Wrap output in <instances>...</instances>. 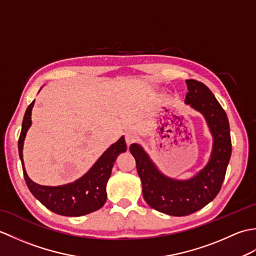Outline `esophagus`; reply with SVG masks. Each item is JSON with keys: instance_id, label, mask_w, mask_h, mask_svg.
<instances>
[{"instance_id": "34e87169", "label": "esophagus", "mask_w": 256, "mask_h": 256, "mask_svg": "<svg viewBox=\"0 0 256 256\" xmlns=\"http://www.w3.org/2000/svg\"><path fill=\"white\" fill-rule=\"evenodd\" d=\"M138 138V134L133 131H128L125 133V142L130 146L132 143H134Z\"/></svg>"}]
</instances>
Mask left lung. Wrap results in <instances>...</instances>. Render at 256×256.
Here are the masks:
<instances>
[{"instance_id":"1","label":"left lung","mask_w":256,"mask_h":256,"mask_svg":"<svg viewBox=\"0 0 256 256\" xmlns=\"http://www.w3.org/2000/svg\"><path fill=\"white\" fill-rule=\"evenodd\" d=\"M184 102L202 113L214 136L210 160L202 170L188 180L168 178L157 170L138 144L130 146L142 180L143 197L152 208L162 214L182 216L204 208L219 194L231 157L229 120L210 89L197 80H186Z\"/></svg>"}]
</instances>
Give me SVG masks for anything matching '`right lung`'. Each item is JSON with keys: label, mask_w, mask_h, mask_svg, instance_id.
<instances>
[{"label": "right lung", "mask_w": 256, "mask_h": 256, "mask_svg": "<svg viewBox=\"0 0 256 256\" xmlns=\"http://www.w3.org/2000/svg\"><path fill=\"white\" fill-rule=\"evenodd\" d=\"M32 106L34 101L26 108L18 138V153L27 187L36 199L40 200L47 209L57 214L79 216L99 210L106 201V187L111 176L114 162L118 154L126 150L124 138L122 136L116 143L111 145L91 167V170L78 180L58 187L42 186L32 182L27 176L23 162V144L27 130L32 124L30 114Z\"/></svg>", "instance_id": "right-lung-1"}]
</instances>
